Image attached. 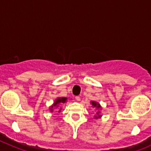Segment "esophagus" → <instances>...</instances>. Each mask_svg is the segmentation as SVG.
I'll return each instance as SVG.
<instances>
[{
	"instance_id": "34e87169",
	"label": "esophagus",
	"mask_w": 151,
	"mask_h": 151,
	"mask_svg": "<svg viewBox=\"0 0 151 151\" xmlns=\"http://www.w3.org/2000/svg\"><path fill=\"white\" fill-rule=\"evenodd\" d=\"M75 99L77 101H80V99H81V98H80V96H76Z\"/></svg>"
}]
</instances>
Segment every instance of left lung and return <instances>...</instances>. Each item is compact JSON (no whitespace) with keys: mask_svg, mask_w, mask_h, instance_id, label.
Returning a JSON list of instances; mask_svg holds the SVG:
<instances>
[{"mask_svg":"<svg viewBox=\"0 0 151 151\" xmlns=\"http://www.w3.org/2000/svg\"><path fill=\"white\" fill-rule=\"evenodd\" d=\"M91 104L93 108H95L96 112H95V115L94 116L95 119H98V118H101L102 115H101V110L102 109V106H101V104L98 102H96V101H91Z\"/></svg>","mask_w":151,"mask_h":151,"instance_id":"obj_1","label":"left lung"}]
</instances>
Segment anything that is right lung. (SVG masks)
I'll return each instance as SVG.
<instances>
[{
    "instance_id": "obj_1",
    "label": "right lung",
    "mask_w": 151,
    "mask_h": 151,
    "mask_svg": "<svg viewBox=\"0 0 151 151\" xmlns=\"http://www.w3.org/2000/svg\"><path fill=\"white\" fill-rule=\"evenodd\" d=\"M68 101V98H65V97H58V98H56L54 101H53V104L50 106V107H49V109L51 112H53V109H56V112H61L62 108L60 107V106L63 105V104H65Z\"/></svg>"
}]
</instances>
